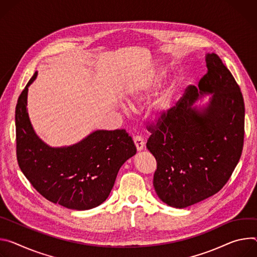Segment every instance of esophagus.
I'll use <instances>...</instances> for the list:
<instances>
[{"instance_id":"esophagus-1","label":"esophagus","mask_w":257,"mask_h":257,"mask_svg":"<svg viewBox=\"0 0 257 257\" xmlns=\"http://www.w3.org/2000/svg\"><path fill=\"white\" fill-rule=\"evenodd\" d=\"M134 143L136 145V148L138 151H141L144 149V146H145V142L143 140V138H142L141 136H135L134 137Z\"/></svg>"}]
</instances>
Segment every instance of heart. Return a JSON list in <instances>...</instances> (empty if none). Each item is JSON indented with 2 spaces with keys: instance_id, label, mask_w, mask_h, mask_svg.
Here are the masks:
<instances>
[{
  "instance_id": "1",
  "label": "heart",
  "mask_w": 257,
  "mask_h": 257,
  "mask_svg": "<svg viewBox=\"0 0 257 257\" xmlns=\"http://www.w3.org/2000/svg\"><path fill=\"white\" fill-rule=\"evenodd\" d=\"M161 81V77L156 75L152 78L142 81L140 84L132 91V97L130 99V104H138L146 100L158 87ZM175 92V84L169 85L167 89L160 95L157 101L153 105L152 115L154 118L161 117L163 114L168 110L172 104V99Z\"/></svg>"
}]
</instances>
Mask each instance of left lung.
Here are the masks:
<instances>
[{
    "mask_svg": "<svg viewBox=\"0 0 257 257\" xmlns=\"http://www.w3.org/2000/svg\"><path fill=\"white\" fill-rule=\"evenodd\" d=\"M207 73L149 126L147 148L157 162L153 186L161 201L185 208L216 194L231 178L244 144L240 87L219 57L206 55ZM212 94L198 109L199 95Z\"/></svg>",
    "mask_w": 257,
    "mask_h": 257,
    "instance_id": "8db88e82",
    "label": "left lung"
}]
</instances>
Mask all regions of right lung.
Here are the masks:
<instances>
[{
	"label": "right lung",
	"instance_id": "obj_1",
	"mask_svg": "<svg viewBox=\"0 0 257 257\" xmlns=\"http://www.w3.org/2000/svg\"><path fill=\"white\" fill-rule=\"evenodd\" d=\"M15 111L16 154L19 167L47 200L66 208L88 210L108 198L121 165L137 153L124 130L96 131L76 144L50 147L36 134L27 113L28 87Z\"/></svg>",
	"mask_w": 257,
	"mask_h": 257
}]
</instances>
